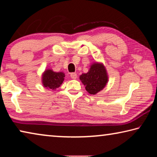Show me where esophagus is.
<instances>
[{"mask_svg": "<svg viewBox=\"0 0 157 157\" xmlns=\"http://www.w3.org/2000/svg\"><path fill=\"white\" fill-rule=\"evenodd\" d=\"M70 76H71V78L76 79V78H77V74H76V73H71V74H70Z\"/></svg>", "mask_w": 157, "mask_h": 157, "instance_id": "esophagus-1", "label": "esophagus"}]
</instances>
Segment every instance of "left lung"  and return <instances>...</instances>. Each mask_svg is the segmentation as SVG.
<instances>
[{
  "instance_id": "8db88e82",
  "label": "left lung",
  "mask_w": 157,
  "mask_h": 157,
  "mask_svg": "<svg viewBox=\"0 0 157 157\" xmlns=\"http://www.w3.org/2000/svg\"><path fill=\"white\" fill-rule=\"evenodd\" d=\"M79 78L86 90L91 94H96L102 90L109 81L106 68L102 63H99L91 65L88 73L82 74Z\"/></svg>"
}]
</instances>
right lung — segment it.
I'll return each instance as SVG.
<instances>
[{"label":"right lung","mask_w":157,"mask_h":157,"mask_svg":"<svg viewBox=\"0 0 157 157\" xmlns=\"http://www.w3.org/2000/svg\"><path fill=\"white\" fill-rule=\"evenodd\" d=\"M65 74L63 72H55L52 69H47L44 71L42 76V82L44 88L52 90L59 88L65 79Z\"/></svg>","instance_id":"right-lung-1"}]
</instances>
